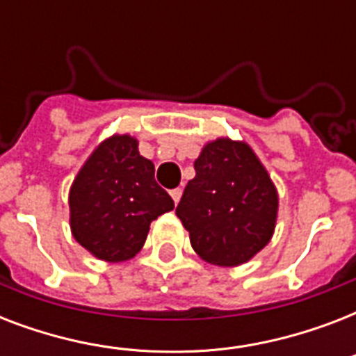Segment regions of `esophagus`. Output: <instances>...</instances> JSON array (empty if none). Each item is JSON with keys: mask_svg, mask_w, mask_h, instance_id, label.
Segmentation results:
<instances>
[{"mask_svg": "<svg viewBox=\"0 0 356 356\" xmlns=\"http://www.w3.org/2000/svg\"><path fill=\"white\" fill-rule=\"evenodd\" d=\"M181 194H183V190L181 188L170 190V195H172V200L175 201V203H179V200H181Z\"/></svg>", "mask_w": 356, "mask_h": 356, "instance_id": "obj_1", "label": "esophagus"}]
</instances>
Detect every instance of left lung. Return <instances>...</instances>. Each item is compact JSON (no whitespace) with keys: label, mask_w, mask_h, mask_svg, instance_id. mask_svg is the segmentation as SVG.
I'll return each instance as SVG.
<instances>
[{"label":"left lung","mask_w":356,"mask_h":356,"mask_svg":"<svg viewBox=\"0 0 356 356\" xmlns=\"http://www.w3.org/2000/svg\"><path fill=\"white\" fill-rule=\"evenodd\" d=\"M175 214L201 259L218 266L248 262L270 242L277 192L268 172L242 142L220 138L194 162Z\"/></svg>","instance_id":"1"}]
</instances>
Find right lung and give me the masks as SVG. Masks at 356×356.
<instances>
[{
	"label": "right lung",
	"instance_id": "add662e5",
	"mask_svg": "<svg viewBox=\"0 0 356 356\" xmlns=\"http://www.w3.org/2000/svg\"><path fill=\"white\" fill-rule=\"evenodd\" d=\"M173 200L155 181L153 162L127 134L105 140L70 190L75 240L94 257L122 262L138 253L149 223L170 212Z\"/></svg>",
	"mask_w": 356,
	"mask_h": 356
}]
</instances>
